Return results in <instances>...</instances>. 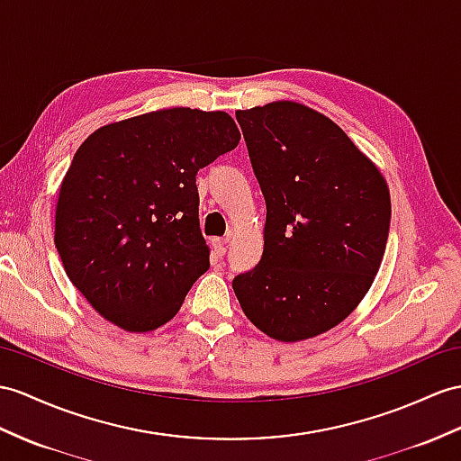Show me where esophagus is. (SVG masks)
Here are the masks:
<instances>
[{"label":"esophagus","mask_w":461,"mask_h":461,"mask_svg":"<svg viewBox=\"0 0 461 461\" xmlns=\"http://www.w3.org/2000/svg\"><path fill=\"white\" fill-rule=\"evenodd\" d=\"M227 246H229V239H219L212 242V250H215V254L221 258L227 254Z\"/></svg>","instance_id":"obj_1"}]
</instances>
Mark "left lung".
I'll list each match as a JSON object with an SVG mask.
<instances>
[{
    "instance_id": "left-lung-1",
    "label": "left lung",
    "mask_w": 461,
    "mask_h": 461,
    "mask_svg": "<svg viewBox=\"0 0 461 461\" xmlns=\"http://www.w3.org/2000/svg\"><path fill=\"white\" fill-rule=\"evenodd\" d=\"M266 199L262 260L232 279L254 327L279 342L334 329L384 260L391 197L334 121L295 101L237 111Z\"/></svg>"
}]
</instances>
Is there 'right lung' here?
<instances>
[{
	"label": "right lung",
	"mask_w": 461,
	"mask_h": 461,
	"mask_svg": "<svg viewBox=\"0 0 461 461\" xmlns=\"http://www.w3.org/2000/svg\"><path fill=\"white\" fill-rule=\"evenodd\" d=\"M239 140L224 111L172 107L111 122L82 142L60 184L54 244L101 317L127 332L176 317L209 269L195 176Z\"/></svg>",
	"instance_id": "1"
}]
</instances>
